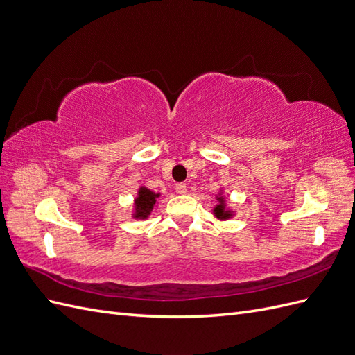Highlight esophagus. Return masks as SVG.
Wrapping results in <instances>:
<instances>
[{
    "label": "esophagus",
    "mask_w": 355,
    "mask_h": 355,
    "mask_svg": "<svg viewBox=\"0 0 355 355\" xmlns=\"http://www.w3.org/2000/svg\"><path fill=\"white\" fill-rule=\"evenodd\" d=\"M176 191H178V194H187L188 187H187V184H178Z\"/></svg>",
    "instance_id": "esophagus-1"
}]
</instances>
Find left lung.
<instances>
[{
    "instance_id": "8db88e82",
    "label": "left lung",
    "mask_w": 355,
    "mask_h": 355,
    "mask_svg": "<svg viewBox=\"0 0 355 355\" xmlns=\"http://www.w3.org/2000/svg\"><path fill=\"white\" fill-rule=\"evenodd\" d=\"M216 200H218V204L211 210L213 216L219 219V220H228V219L234 218L235 211L231 207H228V201H227V198H225L222 189L219 191V194L216 196Z\"/></svg>"
}]
</instances>
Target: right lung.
Segmentation results:
<instances>
[{"label":"right lung","instance_id":"1","mask_svg":"<svg viewBox=\"0 0 355 355\" xmlns=\"http://www.w3.org/2000/svg\"><path fill=\"white\" fill-rule=\"evenodd\" d=\"M159 192H154L146 187H141L137 189V196L133 200V213L132 218L135 219H148L149 214L153 213L154 207L157 206V200L159 198Z\"/></svg>","mask_w":355,"mask_h":355}]
</instances>
